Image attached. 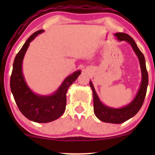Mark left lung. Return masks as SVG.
Returning <instances> with one entry per match:
<instances>
[{"label": "left lung", "instance_id": "8db88e82", "mask_svg": "<svg viewBox=\"0 0 155 155\" xmlns=\"http://www.w3.org/2000/svg\"><path fill=\"white\" fill-rule=\"evenodd\" d=\"M114 35L118 38L119 41H125L128 42L139 60L140 69H141L142 80L138 93L132 102L130 103L127 106L120 108H114L108 107V106L103 104L96 93L91 81L90 82V85L92 90V94H93V107L95 116L102 122L120 124L135 116L141 108L143 101H144L146 94H147L149 76L147 68H146L144 56L138 49V47H137L136 42L132 37L124 33H115Z\"/></svg>", "mask_w": 155, "mask_h": 155}]
</instances>
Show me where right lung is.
<instances>
[{
    "mask_svg": "<svg viewBox=\"0 0 155 155\" xmlns=\"http://www.w3.org/2000/svg\"><path fill=\"white\" fill-rule=\"evenodd\" d=\"M44 30L35 32L28 38L15 57L10 79V87L19 111L28 120L38 123H47L63 115L66 106V92L69 87L81 74V71L73 73L64 80L54 94L36 95L28 87L22 74V61L30 43Z\"/></svg>",
    "mask_w": 155,
    "mask_h": 155,
    "instance_id": "obj_1",
    "label": "right lung"
}]
</instances>
